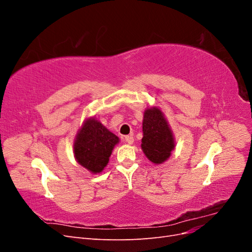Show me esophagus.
<instances>
[{
  "label": "esophagus",
  "mask_w": 252,
  "mask_h": 252,
  "mask_svg": "<svg viewBox=\"0 0 252 252\" xmlns=\"http://www.w3.org/2000/svg\"><path fill=\"white\" fill-rule=\"evenodd\" d=\"M124 141H125L126 143H128V144H132L133 141H134V139H133L132 135H126L125 138H124Z\"/></svg>",
  "instance_id": "1"
}]
</instances>
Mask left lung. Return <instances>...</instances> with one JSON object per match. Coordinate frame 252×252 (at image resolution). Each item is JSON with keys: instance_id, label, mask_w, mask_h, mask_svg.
<instances>
[{"instance_id": "1", "label": "left lung", "mask_w": 252, "mask_h": 252, "mask_svg": "<svg viewBox=\"0 0 252 252\" xmlns=\"http://www.w3.org/2000/svg\"><path fill=\"white\" fill-rule=\"evenodd\" d=\"M142 150L149 161L161 164L174 149V138L164 113L158 107L147 108L143 118Z\"/></svg>"}]
</instances>
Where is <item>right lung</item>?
<instances>
[{
    "label": "right lung",
    "instance_id": "right-lung-1",
    "mask_svg": "<svg viewBox=\"0 0 252 252\" xmlns=\"http://www.w3.org/2000/svg\"><path fill=\"white\" fill-rule=\"evenodd\" d=\"M119 138L100 121L89 118L84 122L73 144L77 162L93 173H100L109 162Z\"/></svg>",
    "mask_w": 252,
    "mask_h": 252
}]
</instances>
